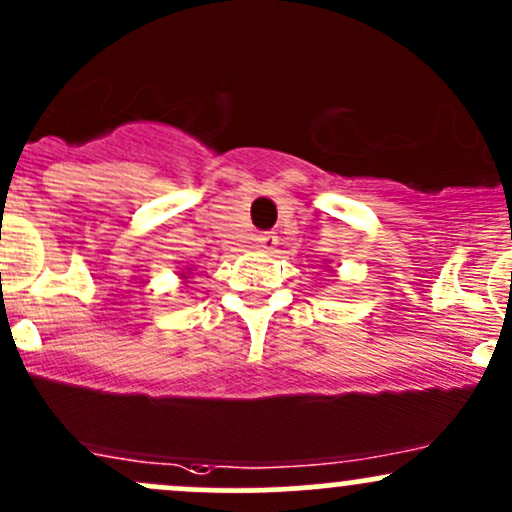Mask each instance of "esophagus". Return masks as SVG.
I'll use <instances>...</instances> for the list:
<instances>
[{"label":"esophagus","mask_w":512,"mask_h":512,"mask_svg":"<svg viewBox=\"0 0 512 512\" xmlns=\"http://www.w3.org/2000/svg\"><path fill=\"white\" fill-rule=\"evenodd\" d=\"M278 246V236L276 234H258L256 236V249L261 251H271Z\"/></svg>","instance_id":"obj_1"}]
</instances>
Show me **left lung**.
<instances>
[{
    "instance_id": "left-lung-1",
    "label": "left lung",
    "mask_w": 512,
    "mask_h": 512,
    "mask_svg": "<svg viewBox=\"0 0 512 512\" xmlns=\"http://www.w3.org/2000/svg\"><path fill=\"white\" fill-rule=\"evenodd\" d=\"M324 268H329V266H324Z\"/></svg>"
}]
</instances>
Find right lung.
I'll return each instance as SVG.
<instances>
[{"label": "right lung", "mask_w": 512, "mask_h": 512, "mask_svg": "<svg viewBox=\"0 0 512 512\" xmlns=\"http://www.w3.org/2000/svg\"><path fill=\"white\" fill-rule=\"evenodd\" d=\"M192 271H195V268H185V271H180V280H183V283H188V278L192 276Z\"/></svg>", "instance_id": "obj_1"}]
</instances>
